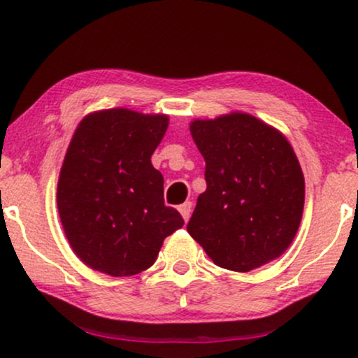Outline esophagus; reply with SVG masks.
<instances>
[{
	"instance_id": "obj_1",
	"label": "esophagus",
	"mask_w": 358,
	"mask_h": 358,
	"mask_svg": "<svg viewBox=\"0 0 358 358\" xmlns=\"http://www.w3.org/2000/svg\"><path fill=\"white\" fill-rule=\"evenodd\" d=\"M192 202H185L183 205H180L178 207V212L182 213V217H183V220L185 222H188V219H190V215H192Z\"/></svg>"
}]
</instances>
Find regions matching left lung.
I'll return each instance as SVG.
<instances>
[{"label":"left lung","mask_w":358,"mask_h":358,"mask_svg":"<svg viewBox=\"0 0 358 358\" xmlns=\"http://www.w3.org/2000/svg\"><path fill=\"white\" fill-rule=\"evenodd\" d=\"M207 190L187 225L224 269L248 273L289 248L305 205V176L285 134L248 113L195 119Z\"/></svg>","instance_id":"obj_1"}]
</instances>
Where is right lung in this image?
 I'll list each match as a JSON object with an SVG mask.
<instances>
[{
	"label": "right lung",
	"instance_id": "add662e5",
	"mask_svg": "<svg viewBox=\"0 0 358 358\" xmlns=\"http://www.w3.org/2000/svg\"><path fill=\"white\" fill-rule=\"evenodd\" d=\"M166 114L114 108L77 126L65 153L57 207L65 237L90 269L114 278L153 266L163 241L183 219L163 200V175L151 155L168 129Z\"/></svg>",
	"mask_w": 358,
	"mask_h": 358
}]
</instances>
